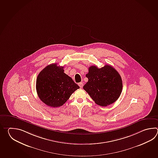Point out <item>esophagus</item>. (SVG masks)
I'll return each mask as SVG.
<instances>
[{"instance_id": "esophagus-1", "label": "esophagus", "mask_w": 158, "mask_h": 158, "mask_svg": "<svg viewBox=\"0 0 158 158\" xmlns=\"http://www.w3.org/2000/svg\"><path fill=\"white\" fill-rule=\"evenodd\" d=\"M83 85H84V83L82 82H80L79 84H78V85H79V86L81 87V88H82V87H83Z\"/></svg>"}]
</instances>
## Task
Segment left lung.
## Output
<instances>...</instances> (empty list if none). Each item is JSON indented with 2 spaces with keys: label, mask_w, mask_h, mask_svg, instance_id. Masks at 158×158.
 <instances>
[{
  "label": "left lung",
  "mask_w": 158,
  "mask_h": 158,
  "mask_svg": "<svg viewBox=\"0 0 158 158\" xmlns=\"http://www.w3.org/2000/svg\"><path fill=\"white\" fill-rule=\"evenodd\" d=\"M86 77L88 81L83 88L96 104L105 107L118 100L123 89V82L114 68L109 65L101 68L92 65L89 68Z\"/></svg>",
  "instance_id": "left-lung-1"
}]
</instances>
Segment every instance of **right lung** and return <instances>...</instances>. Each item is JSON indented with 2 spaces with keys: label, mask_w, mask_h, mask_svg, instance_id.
I'll return each instance as SVG.
<instances>
[{
  "label": "right lung",
  "mask_w": 158,
  "mask_h": 158,
  "mask_svg": "<svg viewBox=\"0 0 158 158\" xmlns=\"http://www.w3.org/2000/svg\"><path fill=\"white\" fill-rule=\"evenodd\" d=\"M64 67L57 64L47 65L38 75L37 94L44 104L51 107L63 106L80 87L64 73Z\"/></svg>",
  "instance_id": "obj_1"
}]
</instances>
